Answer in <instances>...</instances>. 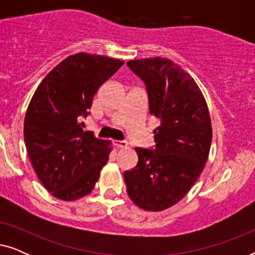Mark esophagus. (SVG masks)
Returning a JSON list of instances; mask_svg holds the SVG:
<instances>
[{
    "instance_id": "esophagus-1",
    "label": "esophagus",
    "mask_w": 255,
    "mask_h": 255,
    "mask_svg": "<svg viewBox=\"0 0 255 255\" xmlns=\"http://www.w3.org/2000/svg\"><path fill=\"white\" fill-rule=\"evenodd\" d=\"M114 145L118 148H127L128 144L125 140H114Z\"/></svg>"
}]
</instances>
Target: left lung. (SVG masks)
<instances>
[{"label": "left lung", "instance_id": "left-lung-1", "mask_svg": "<svg viewBox=\"0 0 255 255\" xmlns=\"http://www.w3.org/2000/svg\"><path fill=\"white\" fill-rule=\"evenodd\" d=\"M145 82L149 114L160 121L154 149L135 147L137 166L124 172L130 200L142 210L162 211L191 189L208 161L212 127L200 87L166 58L127 62Z\"/></svg>", "mask_w": 255, "mask_h": 255}]
</instances>
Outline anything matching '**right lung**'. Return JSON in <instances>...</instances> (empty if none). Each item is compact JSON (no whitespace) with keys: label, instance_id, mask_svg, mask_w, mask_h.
<instances>
[{"label":"right lung","instance_id":"1","mask_svg":"<svg viewBox=\"0 0 255 255\" xmlns=\"http://www.w3.org/2000/svg\"><path fill=\"white\" fill-rule=\"evenodd\" d=\"M123 60L76 53L58 64L43 79L27 107L24 141L43 186L62 201L92 193L107 165L111 141L83 131L97 90Z\"/></svg>","mask_w":255,"mask_h":255}]
</instances>
